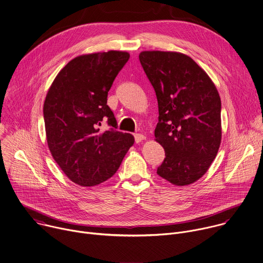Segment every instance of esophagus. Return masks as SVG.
<instances>
[{
	"label": "esophagus",
	"instance_id": "1",
	"mask_svg": "<svg viewBox=\"0 0 263 263\" xmlns=\"http://www.w3.org/2000/svg\"><path fill=\"white\" fill-rule=\"evenodd\" d=\"M134 139H135V142H136V143H138V142H140V141L144 140V139H145V136H144V135H142V134L136 133V134H134Z\"/></svg>",
	"mask_w": 263,
	"mask_h": 263
}]
</instances>
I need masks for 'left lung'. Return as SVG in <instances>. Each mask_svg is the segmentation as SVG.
<instances>
[{
  "instance_id": "1",
  "label": "left lung",
  "mask_w": 263,
  "mask_h": 263,
  "mask_svg": "<svg viewBox=\"0 0 263 263\" xmlns=\"http://www.w3.org/2000/svg\"><path fill=\"white\" fill-rule=\"evenodd\" d=\"M140 64L156 92V141L165 151L161 178L190 185L210 168L221 143V99L205 71L174 51H142Z\"/></svg>"
}]
</instances>
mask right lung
Listing matches in <instances>:
<instances>
[{
  "label": "right lung",
  "instance_id": "obj_1",
  "mask_svg": "<svg viewBox=\"0 0 263 263\" xmlns=\"http://www.w3.org/2000/svg\"><path fill=\"white\" fill-rule=\"evenodd\" d=\"M130 54L110 50L76 57L57 75L47 92L43 116L49 151L66 176L83 187L99 185L119 169L134 143L107 105L112 82ZM107 120L112 128L100 132Z\"/></svg>",
  "mask_w": 263,
  "mask_h": 263
}]
</instances>
